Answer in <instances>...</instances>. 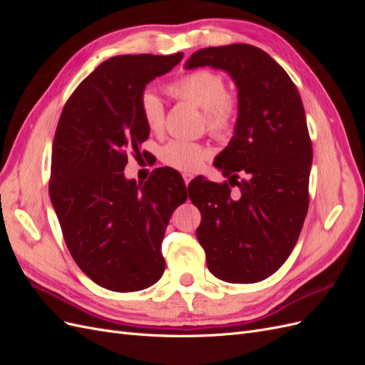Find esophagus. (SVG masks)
<instances>
[{"instance_id":"1","label":"esophagus","mask_w":365,"mask_h":365,"mask_svg":"<svg viewBox=\"0 0 365 365\" xmlns=\"http://www.w3.org/2000/svg\"><path fill=\"white\" fill-rule=\"evenodd\" d=\"M192 178H193L192 173H189V172H184V173H182V180H184L185 185H189V182L192 181Z\"/></svg>"}]
</instances>
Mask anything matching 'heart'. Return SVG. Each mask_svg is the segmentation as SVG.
<instances>
[{"instance_id":"1","label":"heart","mask_w":365,"mask_h":365,"mask_svg":"<svg viewBox=\"0 0 365 365\" xmlns=\"http://www.w3.org/2000/svg\"><path fill=\"white\" fill-rule=\"evenodd\" d=\"M175 98L189 102L204 111L207 129L215 135H222L235 123L237 101L227 93V82L222 74L212 70H193L181 76L168 86ZM140 113L150 130H161L164 126V103L152 90H146L140 98ZM208 157L204 146L189 140H172L161 149V161L173 169L192 172Z\"/></svg>"}]
</instances>
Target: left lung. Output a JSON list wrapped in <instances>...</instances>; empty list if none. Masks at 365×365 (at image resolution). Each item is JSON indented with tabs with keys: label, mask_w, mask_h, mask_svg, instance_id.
Segmentation results:
<instances>
[{
	"label": "left lung",
	"mask_w": 365,
	"mask_h": 365,
	"mask_svg": "<svg viewBox=\"0 0 365 365\" xmlns=\"http://www.w3.org/2000/svg\"><path fill=\"white\" fill-rule=\"evenodd\" d=\"M184 67L224 70L237 86L235 135L215 163L228 181L189 185L207 267L228 283L262 282L289 257L309 207L312 143L300 94L288 73L250 43L197 50Z\"/></svg>",
	"instance_id": "8db88e82"
}]
</instances>
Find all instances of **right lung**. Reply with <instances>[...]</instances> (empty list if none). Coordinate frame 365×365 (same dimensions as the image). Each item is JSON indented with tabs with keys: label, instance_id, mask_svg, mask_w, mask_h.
<instances>
[{
	"label": "right lung",
	"instance_id": "add662e5",
	"mask_svg": "<svg viewBox=\"0 0 365 365\" xmlns=\"http://www.w3.org/2000/svg\"><path fill=\"white\" fill-rule=\"evenodd\" d=\"M181 59L105 61L70 96L54 134L48 192L65 244L77 267L109 291H141L161 279L164 231L187 200L173 169H155L145 184L123 172L150 132L140 113L143 91Z\"/></svg>",
	"mask_w": 365,
	"mask_h": 365
}]
</instances>
